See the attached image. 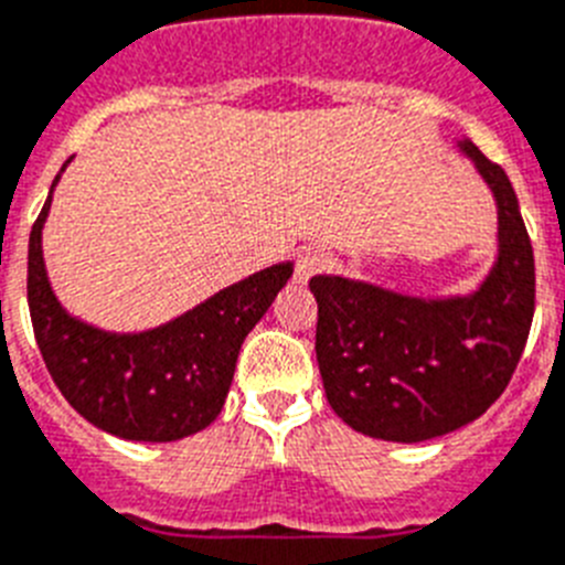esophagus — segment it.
<instances>
[{
    "mask_svg": "<svg viewBox=\"0 0 565 565\" xmlns=\"http://www.w3.org/2000/svg\"><path fill=\"white\" fill-rule=\"evenodd\" d=\"M332 264V255L323 247H303L296 262V281H310L312 276L323 273Z\"/></svg>",
    "mask_w": 565,
    "mask_h": 565,
    "instance_id": "34e87169",
    "label": "esophagus"
}]
</instances>
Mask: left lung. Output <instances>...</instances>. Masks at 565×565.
I'll list each match as a JSON object with an SVG mask.
<instances>
[{"instance_id": "1", "label": "left lung", "mask_w": 565, "mask_h": 565, "mask_svg": "<svg viewBox=\"0 0 565 565\" xmlns=\"http://www.w3.org/2000/svg\"><path fill=\"white\" fill-rule=\"evenodd\" d=\"M498 201V262L466 298L401 296L338 276L310 281L327 401L370 438L418 444L480 418L512 381L534 316V255L503 167L460 141Z\"/></svg>"}]
</instances>
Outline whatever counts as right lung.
Returning <instances> with one entry per match:
<instances>
[{"label":"right lung","instance_id":"1","mask_svg":"<svg viewBox=\"0 0 565 565\" xmlns=\"http://www.w3.org/2000/svg\"><path fill=\"white\" fill-rule=\"evenodd\" d=\"M58 175L28 244V307L53 384L82 418L116 438L167 444L201 431L218 418L244 338L292 264L262 269L156 330L105 332L65 312L47 281L42 227Z\"/></svg>","mask_w":565,"mask_h":565}]
</instances>
